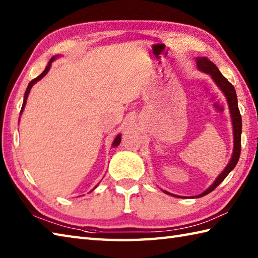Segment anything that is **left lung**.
<instances>
[{
  "mask_svg": "<svg viewBox=\"0 0 258 258\" xmlns=\"http://www.w3.org/2000/svg\"><path fill=\"white\" fill-rule=\"evenodd\" d=\"M196 63H197V68H199L200 71L202 72H205L207 74H210L212 76L213 81L215 82L216 85L220 87L221 91L224 93V95L226 96V100L228 103V107H229V112H231V117H232V123H233V132H234V151H233V155L231 161L227 164V166L225 169L218 175L217 178L215 179L210 187H208L206 190L203 191L202 194L197 195L195 197H202L205 196L208 193H211L214 189H215L218 185H220L227 175L233 171L234 167L236 166V164L239 160V155H240V138H242V116H240L239 109H238V104H237V95H236V91H235L234 86L232 83H229L227 79L224 76L220 70L217 69V67L213 62H211L207 57H196ZM164 193H166L168 195H172L174 197H180L178 195H174L168 193V191L164 190Z\"/></svg>",
  "mask_w": 258,
  "mask_h": 258,
  "instance_id": "8db88e82",
  "label": "left lung"
}]
</instances>
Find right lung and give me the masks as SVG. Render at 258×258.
I'll return each mask as SVG.
<instances>
[{
	"mask_svg": "<svg viewBox=\"0 0 258 258\" xmlns=\"http://www.w3.org/2000/svg\"><path fill=\"white\" fill-rule=\"evenodd\" d=\"M58 55H56V56H53L51 59H50V62L47 63V67L45 68V70L43 71V72L37 76V78H35L34 80H32L30 83H29V85H27V89H26V91H25V94H24V100H23V105H22V108H21V112H20V114H22V112H23V109H24V106H25V104H26V100H27V96H29V93H30V91H31V89H32V86L34 85L37 81H40V80H42L43 78H44V76L47 74V72L48 71H50V69H51V65H52V62L54 61V59H55V57H57ZM120 143V134H118L116 138H115V140H114V142H113V147H116L118 144Z\"/></svg>",
	"mask_w": 258,
	"mask_h": 258,
	"instance_id": "right-lung-1",
	"label": "right lung"
}]
</instances>
